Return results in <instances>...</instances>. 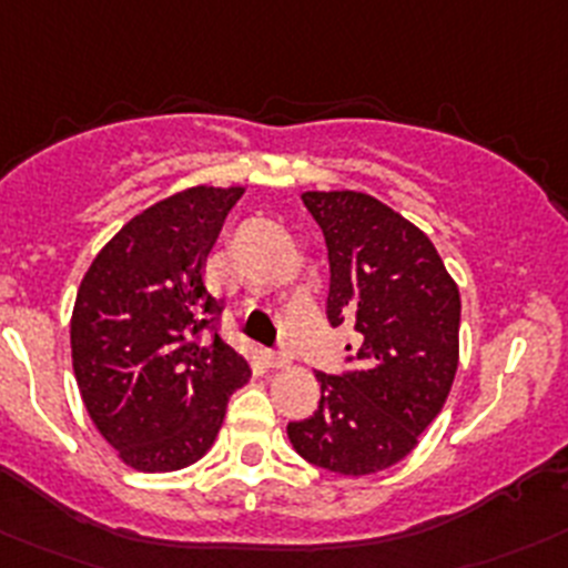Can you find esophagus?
<instances>
[{
	"mask_svg": "<svg viewBox=\"0 0 568 568\" xmlns=\"http://www.w3.org/2000/svg\"><path fill=\"white\" fill-rule=\"evenodd\" d=\"M266 362L272 364V367H288L291 356H288V353H283V349H268Z\"/></svg>",
	"mask_w": 568,
	"mask_h": 568,
	"instance_id": "obj_1",
	"label": "esophagus"
}]
</instances>
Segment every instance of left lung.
I'll use <instances>...</instances> for the list:
<instances>
[{
	"label": "left lung",
	"mask_w": 568,
	"mask_h": 568,
	"mask_svg": "<svg viewBox=\"0 0 568 568\" xmlns=\"http://www.w3.org/2000/svg\"><path fill=\"white\" fill-rule=\"evenodd\" d=\"M302 201L327 243V322L362 342L349 369L316 373L320 409L288 423V439L316 468L378 474L415 448L452 392L459 288L434 243L373 195L333 190Z\"/></svg>",
	"instance_id": "obj_1"
}]
</instances>
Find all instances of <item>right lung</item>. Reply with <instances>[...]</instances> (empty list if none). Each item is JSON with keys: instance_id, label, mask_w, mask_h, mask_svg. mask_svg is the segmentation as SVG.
I'll list each match as a JSON object with an SVG mask.
<instances>
[{"instance_id": "right-lung-1", "label": "right lung", "mask_w": 568, "mask_h": 568, "mask_svg": "<svg viewBox=\"0 0 568 568\" xmlns=\"http://www.w3.org/2000/svg\"><path fill=\"white\" fill-rule=\"evenodd\" d=\"M243 187H190L116 232L78 288L72 367L105 443L125 465L164 474L210 452L226 400L248 381L221 338L224 302L204 266Z\"/></svg>"}]
</instances>
